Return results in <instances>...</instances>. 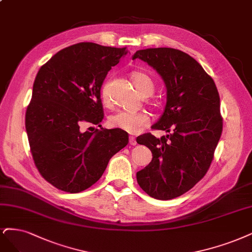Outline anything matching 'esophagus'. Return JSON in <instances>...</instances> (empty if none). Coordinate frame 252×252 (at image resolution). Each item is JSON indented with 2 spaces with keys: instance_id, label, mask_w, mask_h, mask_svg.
I'll use <instances>...</instances> for the list:
<instances>
[{
  "instance_id": "1",
  "label": "esophagus",
  "mask_w": 252,
  "mask_h": 252,
  "mask_svg": "<svg viewBox=\"0 0 252 252\" xmlns=\"http://www.w3.org/2000/svg\"><path fill=\"white\" fill-rule=\"evenodd\" d=\"M129 144L131 145V146H135L136 145V140H135L134 136H131V135L129 136Z\"/></svg>"
}]
</instances>
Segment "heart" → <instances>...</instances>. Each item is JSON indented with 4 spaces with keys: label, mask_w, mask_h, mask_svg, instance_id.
Returning a JSON list of instances; mask_svg holds the SVG:
<instances>
[{
    "label": "heart",
    "mask_w": 252,
    "mask_h": 252,
    "mask_svg": "<svg viewBox=\"0 0 252 252\" xmlns=\"http://www.w3.org/2000/svg\"><path fill=\"white\" fill-rule=\"evenodd\" d=\"M132 80L136 90L142 96L153 93L154 83L151 78L142 72H134L132 74ZM109 82L107 79L101 86L100 94L104 104L109 103ZM108 123L111 127L118 128L131 134L140 133L150 124V117L144 111H133L128 109H119L108 118Z\"/></svg>",
    "instance_id": "heart-1"
}]
</instances>
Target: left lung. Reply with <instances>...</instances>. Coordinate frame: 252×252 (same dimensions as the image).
<instances>
[{
  "mask_svg": "<svg viewBox=\"0 0 252 252\" xmlns=\"http://www.w3.org/2000/svg\"><path fill=\"white\" fill-rule=\"evenodd\" d=\"M136 58L155 68L166 83V106L152 129L170 132L160 138L150 132L136 138L153 156L136 173L137 184L149 196L169 200L192 189L211 167L223 129L219 93L203 67L180 50H138Z\"/></svg>",
  "mask_w": 252,
  "mask_h": 252,
  "instance_id": "obj_1",
  "label": "left lung"
}]
</instances>
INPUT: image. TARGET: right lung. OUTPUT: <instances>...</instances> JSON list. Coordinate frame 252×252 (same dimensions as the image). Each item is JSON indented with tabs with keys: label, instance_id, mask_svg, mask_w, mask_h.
I'll return each mask as SVG.
<instances>
[{
	"label": "right lung",
	"instance_id": "obj_1",
	"mask_svg": "<svg viewBox=\"0 0 252 252\" xmlns=\"http://www.w3.org/2000/svg\"><path fill=\"white\" fill-rule=\"evenodd\" d=\"M127 48L79 42L63 49L35 77L26 111V130L34 163L49 184L79 193L100 179L108 161L128 144L121 129L84 131L104 118L100 90Z\"/></svg>",
	"mask_w": 252,
	"mask_h": 252
}]
</instances>
